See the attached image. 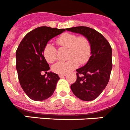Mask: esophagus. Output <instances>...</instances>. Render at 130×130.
Here are the masks:
<instances>
[{
	"label": "esophagus",
	"instance_id": "obj_1",
	"mask_svg": "<svg viewBox=\"0 0 130 130\" xmlns=\"http://www.w3.org/2000/svg\"><path fill=\"white\" fill-rule=\"evenodd\" d=\"M66 75V74H59V76L60 78H62V77H64Z\"/></svg>",
	"mask_w": 130,
	"mask_h": 130
}]
</instances>
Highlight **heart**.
I'll use <instances>...</instances> for the list:
<instances>
[{
	"mask_svg": "<svg viewBox=\"0 0 130 130\" xmlns=\"http://www.w3.org/2000/svg\"><path fill=\"white\" fill-rule=\"evenodd\" d=\"M57 43L60 47L69 49V61H60L52 67V70L57 74H66L77 68L78 62L85 64L90 59L92 53L91 43L89 38L85 36H77L75 34L64 33L57 38ZM43 54L50 63L55 62L57 58V51L52 43H47L43 47Z\"/></svg>",
	"mask_w": 130,
	"mask_h": 130,
	"instance_id": "heart-1",
	"label": "heart"
}]
</instances>
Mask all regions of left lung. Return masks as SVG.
Segmentation results:
<instances>
[{"label":"left lung","mask_w":130,"mask_h":130,"mask_svg":"<svg viewBox=\"0 0 130 130\" xmlns=\"http://www.w3.org/2000/svg\"><path fill=\"white\" fill-rule=\"evenodd\" d=\"M66 30L80 34L90 40L91 56L85 66L76 70L77 80L71 85V89L80 100H94L108 83L112 69V47L108 40L92 28L77 26Z\"/></svg>","instance_id":"obj_1"}]
</instances>
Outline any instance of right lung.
<instances>
[{
    "label": "right lung",
    "mask_w": 130,
    "mask_h": 130,
    "mask_svg": "<svg viewBox=\"0 0 130 130\" xmlns=\"http://www.w3.org/2000/svg\"><path fill=\"white\" fill-rule=\"evenodd\" d=\"M65 31V29L38 27L28 32L20 43L16 52V70L20 86L30 99L41 101L50 98L55 91L58 75L50 70L43 54L49 40ZM44 72L48 76L43 75Z\"/></svg>",
    "instance_id": "add662e5"
}]
</instances>
